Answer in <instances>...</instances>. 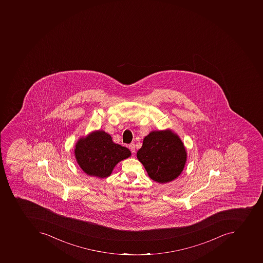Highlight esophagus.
Segmentation results:
<instances>
[{"label": "esophagus", "mask_w": 263, "mask_h": 263, "mask_svg": "<svg viewBox=\"0 0 263 263\" xmlns=\"http://www.w3.org/2000/svg\"><path fill=\"white\" fill-rule=\"evenodd\" d=\"M129 149H130L132 153L134 154L135 152H136V145H135V144H133V143L130 144V145H129Z\"/></svg>", "instance_id": "obj_1"}]
</instances>
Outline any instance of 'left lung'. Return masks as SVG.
<instances>
[{
    "label": "left lung",
    "mask_w": 263,
    "mask_h": 263,
    "mask_svg": "<svg viewBox=\"0 0 263 263\" xmlns=\"http://www.w3.org/2000/svg\"><path fill=\"white\" fill-rule=\"evenodd\" d=\"M137 159L149 178L159 183L171 182L183 170L186 152L180 138L171 130L152 132L144 138Z\"/></svg>",
    "instance_id": "obj_1"
}]
</instances>
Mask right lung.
<instances>
[{"mask_svg":"<svg viewBox=\"0 0 263 263\" xmlns=\"http://www.w3.org/2000/svg\"><path fill=\"white\" fill-rule=\"evenodd\" d=\"M130 151L115 144L104 130H98L77 141L74 156L80 167L89 176H109L118 162L128 158Z\"/></svg>","mask_w":263,"mask_h":263,"instance_id":"1","label":"right lung"}]
</instances>
